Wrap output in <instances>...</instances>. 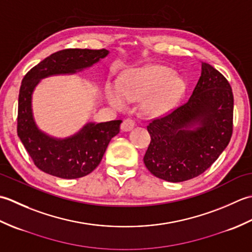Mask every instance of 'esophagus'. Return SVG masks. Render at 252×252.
I'll return each instance as SVG.
<instances>
[{
	"instance_id": "obj_1",
	"label": "esophagus",
	"mask_w": 252,
	"mask_h": 252,
	"mask_svg": "<svg viewBox=\"0 0 252 252\" xmlns=\"http://www.w3.org/2000/svg\"><path fill=\"white\" fill-rule=\"evenodd\" d=\"M134 126H135V123L132 119H126V120H123V122H122L121 130L125 131V132L131 131L133 127H134Z\"/></svg>"
}]
</instances>
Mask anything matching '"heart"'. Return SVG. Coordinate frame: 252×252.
<instances>
[{
	"label": "heart",
	"instance_id": "1",
	"mask_svg": "<svg viewBox=\"0 0 252 252\" xmlns=\"http://www.w3.org/2000/svg\"><path fill=\"white\" fill-rule=\"evenodd\" d=\"M184 81L171 69L152 65L132 69L106 88L107 99L117 109H123L126 103L142 101V108L149 116L168 112L181 97Z\"/></svg>",
	"mask_w": 252,
	"mask_h": 252
}]
</instances>
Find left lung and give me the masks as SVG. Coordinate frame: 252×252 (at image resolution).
I'll return each mask as SVG.
<instances>
[{
    "mask_svg": "<svg viewBox=\"0 0 252 252\" xmlns=\"http://www.w3.org/2000/svg\"><path fill=\"white\" fill-rule=\"evenodd\" d=\"M234 96L222 73L201 63V76L185 104L147 126L144 156L149 172L179 183L211 167L231 141Z\"/></svg>",
    "mask_w": 252,
    "mask_h": 252,
    "instance_id": "1",
    "label": "left lung"
}]
</instances>
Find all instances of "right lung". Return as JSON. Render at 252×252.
<instances>
[{
    "mask_svg": "<svg viewBox=\"0 0 252 252\" xmlns=\"http://www.w3.org/2000/svg\"><path fill=\"white\" fill-rule=\"evenodd\" d=\"M109 51L67 49L46 57L26 74L18 97L17 133L34 164L43 172L61 179H78L97 167L110 140L120 131L121 120L89 122L76 134L57 138L36 126L32 111V94L42 79L73 74L92 67Z\"/></svg>",
    "mask_w": 252,
    "mask_h": 252,
    "instance_id": "1",
    "label": "right lung"
}]
</instances>
